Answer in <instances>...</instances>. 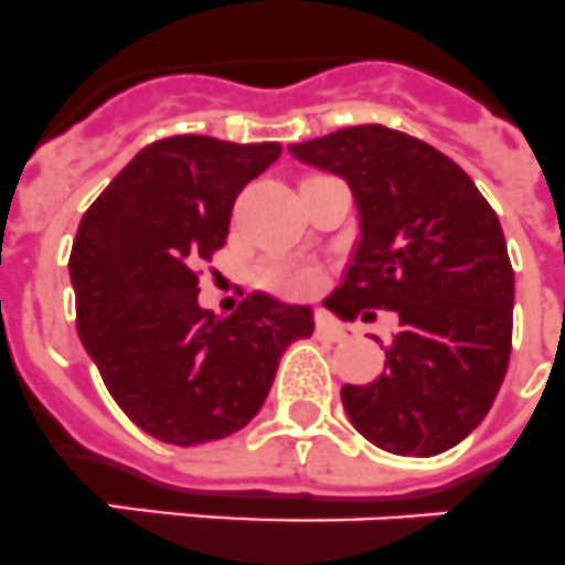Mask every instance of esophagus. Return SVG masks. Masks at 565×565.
I'll list each match as a JSON object with an SVG mask.
<instances>
[{
  "instance_id": "34e87169",
  "label": "esophagus",
  "mask_w": 565,
  "mask_h": 565,
  "mask_svg": "<svg viewBox=\"0 0 565 565\" xmlns=\"http://www.w3.org/2000/svg\"><path fill=\"white\" fill-rule=\"evenodd\" d=\"M316 335H321V339L327 341H341L344 339V330H341L339 321H333L330 316H319V319H316Z\"/></svg>"
}]
</instances>
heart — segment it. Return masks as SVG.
Instances as JSON below:
<instances>
[{
	"mask_svg": "<svg viewBox=\"0 0 565 565\" xmlns=\"http://www.w3.org/2000/svg\"><path fill=\"white\" fill-rule=\"evenodd\" d=\"M264 281L269 290L281 292L287 298H310L321 290L324 275L310 264H273L264 269Z\"/></svg>",
	"mask_w": 565,
	"mask_h": 565,
	"instance_id": "1",
	"label": "heart"
}]
</instances>
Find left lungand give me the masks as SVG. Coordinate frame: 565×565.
<instances>
[{
  "instance_id": "8db88e82",
  "label": "left lung",
  "mask_w": 565,
  "mask_h": 565,
  "mask_svg": "<svg viewBox=\"0 0 565 565\" xmlns=\"http://www.w3.org/2000/svg\"><path fill=\"white\" fill-rule=\"evenodd\" d=\"M290 154L348 180L359 210V244L324 305L344 321L399 316L385 373L341 387L353 428L399 457L448 451L486 419L509 367L514 269L497 212L443 151L376 122Z\"/></svg>"
}]
</instances>
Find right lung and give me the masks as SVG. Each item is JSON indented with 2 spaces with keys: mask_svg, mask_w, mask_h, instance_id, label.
<instances>
[{
  "mask_svg": "<svg viewBox=\"0 0 565 565\" xmlns=\"http://www.w3.org/2000/svg\"><path fill=\"white\" fill-rule=\"evenodd\" d=\"M278 143L178 135L137 151L71 246L77 333L122 414L160 443L224 439L253 419L281 353L312 333L310 307L253 292L217 319L198 264L226 244L235 198Z\"/></svg>",
  "mask_w": 565,
  "mask_h": 565,
  "instance_id": "1",
  "label": "right lung"
}]
</instances>
